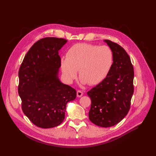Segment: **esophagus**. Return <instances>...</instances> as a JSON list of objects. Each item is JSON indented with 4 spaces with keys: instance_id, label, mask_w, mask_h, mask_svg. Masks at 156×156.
<instances>
[{
    "instance_id": "esophagus-1",
    "label": "esophagus",
    "mask_w": 156,
    "mask_h": 156,
    "mask_svg": "<svg viewBox=\"0 0 156 156\" xmlns=\"http://www.w3.org/2000/svg\"><path fill=\"white\" fill-rule=\"evenodd\" d=\"M83 95V92L82 91H81V90H77V97L80 98V97H81Z\"/></svg>"
}]
</instances>
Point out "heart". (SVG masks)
Masks as SVG:
<instances>
[{"mask_svg": "<svg viewBox=\"0 0 156 156\" xmlns=\"http://www.w3.org/2000/svg\"><path fill=\"white\" fill-rule=\"evenodd\" d=\"M114 56L108 46L81 43L71 47L66 58L61 59V69L65 78L72 83L77 70L82 84L94 85L102 81L110 72Z\"/></svg>", "mask_w": 156, "mask_h": 156, "instance_id": "b5f03b06", "label": "heart"}]
</instances>
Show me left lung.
<instances>
[{"label":"left lung","instance_id":"obj_1","mask_svg":"<svg viewBox=\"0 0 156 156\" xmlns=\"http://www.w3.org/2000/svg\"><path fill=\"white\" fill-rule=\"evenodd\" d=\"M104 41L112 51V66L107 76L87 94L91 100L90 120L96 126L108 127L119 123L129 111L134 71L123 48L108 40Z\"/></svg>","mask_w":156,"mask_h":156}]
</instances>
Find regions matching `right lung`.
<instances>
[{"label":"right lung","instance_id":"obj_1","mask_svg":"<svg viewBox=\"0 0 156 156\" xmlns=\"http://www.w3.org/2000/svg\"><path fill=\"white\" fill-rule=\"evenodd\" d=\"M66 42L54 37L36 41L19 70L18 93L23 112L41 128H51L62 123L66 104L76 98V90L61 83L58 77L61 66L58 51Z\"/></svg>","mask_w":156,"mask_h":156}]
</instances>
